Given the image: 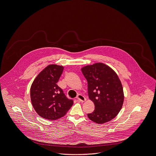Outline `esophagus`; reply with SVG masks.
Wrapping results in <instances>:
<instances>
[{
  "mask_svg": "<svg viewBox=\"0 0 156 156\" xmlns=\"http://www.w3.org/2000/svg\"><path fill=\"white\" fill-rule=\"evenodd\" d=\"M76 99H78V101H79L80 102H85L86 101V98L84 96L81 95V94H78L76 97Z\"/></svg>",
  "mask_w": 156,
  "mask_h": 156,
  "instance_id": "34e87169",
  "label": "esophagus"
}]
</instances>
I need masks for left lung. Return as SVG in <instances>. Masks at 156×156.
Returning <instances> with one entry per match:
<instances>
[{"mask_svg":"<svg viewBox=\"0 0 156 156\" xmlns=\"http://www.w3.org/2000/svg\"><path fill=\"white\" fill-rule=\"evenodd\" d=\"M88 83V94L95 109L88 114L90 120L103 124L114 119L121 110L124 93L121 81L108 65L96 63L81 68Z\"/></svg>","mask_w":156,"mask_h":156,"instance_id":"1","label":"left lung"}]
</instances>
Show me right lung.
Returning <instances> with one entry per match:
<instances>
[{
	"label": "right lung",
	"instance_id": "1",
	"mask_svg": "<svg viewBox=\"0 0 156 156\" xmlns=\"http://www.w3.org/2000/svg\"><path fill=\"white\" fill-rule=\"evenodd\" d=\"M63 69L57 65L47 66L37 75L30 87V99L35 111L48 120L65 116L73 104L57 85Z\"/></svg>",
	"mask_w": 156,
	"mask_h": 156
}]
</instances>
